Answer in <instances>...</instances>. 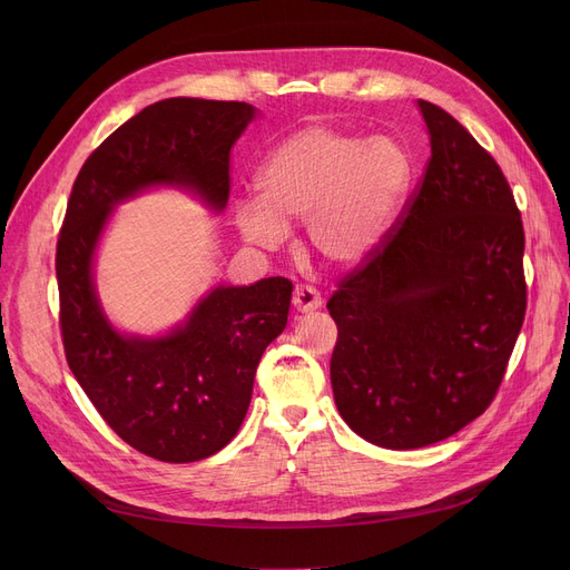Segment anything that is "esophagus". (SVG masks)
I'll return each mask as SVG.
<instances>
[{
  "label": "esophagus",
  "mask_w": 570,
  "mask_h": 570,
  "mask_svg": "<svg viewBox=\"0 0 570 570\" xmlns=\"http://www.w3.org/2000/svg\"><path fill=\"white\" fill-rule=\"evenodd\" d=\"M291 303H293V307L297 312H303V314L314 312V309H318L323 305L321 293L314 286H307V284H297L293 288V301Z\"/></svg>",
  "instance_id": "esophagus-1"
}]
</instances>
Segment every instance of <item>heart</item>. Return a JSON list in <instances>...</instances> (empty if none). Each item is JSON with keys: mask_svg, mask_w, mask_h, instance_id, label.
Segmentation results:
<instances>
[{"mask_svg": "<svg viewBox=\"0 0 570 570\" xmlns=\"http://www.w3.org/2000/svg\"><path fill=\"white\" fill-rule=\"evenodd\" d=\"M411 161L391 138L307 127L279 142L256 175L258 196L235 200L249 243L275 249L305 222L307 247L327 265L365 261L383 239L406 191Z\"/></svg>", "mask_w": 570, "mask_h": 570, "instance_id": "b5f03b06", "label": "heart"}]
</instances>
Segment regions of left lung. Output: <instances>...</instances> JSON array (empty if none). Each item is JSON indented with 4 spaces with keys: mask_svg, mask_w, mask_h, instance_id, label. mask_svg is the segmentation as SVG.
Masks as SVG:
<instances>
[{
    "mask_svg": "<svg viewBox=\"0 0 570 570\" xmlns=\"http://www.w3.org/2000/svg\"><path fill=\"white\" fill-rule=\"evenodd\" d=\"M432 157L393 230L327 301L335 404L374 445L443 441L492 404L527 312L524 228L485 147L417 101Z\"/></svg>",
    "mask_w": 570,
    "mask_h": 570,
    "instance_id": "8db88e82",
    "label": "left lung"
}]
</instances>
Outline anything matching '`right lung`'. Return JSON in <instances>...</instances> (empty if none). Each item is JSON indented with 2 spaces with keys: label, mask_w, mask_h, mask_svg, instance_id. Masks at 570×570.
I'll list each match as a JSON object with an SVG mask.
<instances>
[{
  "label": "right lung",
  "mask_w": 570,
  "mask_h": 570,
  "mask_svg": "<svg viewBox=\"0 0 570 570\" xmlns=\"http://www.w3.org/2000/svg\"><path fill=\"white\" fill-rule=\"evenodd\" d=\"M256 117L245 101L175 97L142 108L82 164L57 239L59 327L67 363L110 430L161 462H198L237 434L265 346L288 318L293 284L219 286L166 337L117 333L101 312L92 261L117 203L185 187L224 209L230 147Z\"/></svg>",
  "instance_id": "add662e5"
}]
</instances>
